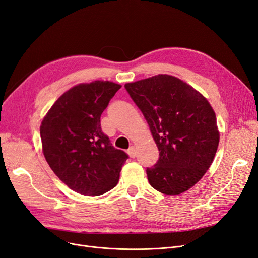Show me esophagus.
<instances>
[{
  "label": "esophagus",
  "instance_id": "esophagus-1",
  "mask_svg": "<svg viewBox=\"0 0 258 258\" xmlns=\"http://www.w3.org/2000/svg\"><path fill=\"white\" fill-rule=\"evenodd\" d=\"M128 155L130 156V158H136V156H137V153H136V149H135V147L133 146H131L129 149H128Z\"/></svg>",
  "mask_w": 258,
  "mask_h": 258
}]
</instances>
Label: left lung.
Listing matches in <instances>:
<instances>
[{
  "label": "left lung",
  "instance_id": "1",
  "mask_svg": "<svg viewBox=\"0 0 258 258\" xmlns=\"http://www.w3.org/2000/svg\"><path fill=\"white\" fill-rule=\"evenodd\" d=\"M125 88L143 113L159 149L147 167L154 189L180 194L201 180L216 156L220 133L208 100L180 79L158 75Z\"/></svg>",
  "mask_w": 258,
  "mask_h": 258
}]
</instances>
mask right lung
<instances>
[{
    "label": "right lung",
    "instance_id": "add662e5",
    "mask_svg": "<svg viewBox=\"0 0 258 258\" xmlns=\"http://www.w3.org/2000/svg\"><path fill=\"white\" fill-rule=\"evenodd\" d=\"M120 87L110 81L76 85L41 122L44 158L58 178L80 194L95 197L113 189L128 159L112 146L100 125L102 112Z\"/></svg>",
    "mask_w": 258,
    "mask_h": 258
}]
</instances>
